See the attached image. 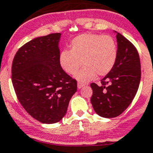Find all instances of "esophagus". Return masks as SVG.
<instances>
[{"mask_svg":"<svg viewBox=\"0 0 153 153\" xmlns=\"http://www.w3.org/2000/svg\"><path fill=\"white\" fill-rule=\"evenodd\" d=\"M83 86H85V84H83V83H81V82H78V83H77V88H78L79 89L82 88Z\"/></svg>","mask_w":153,"mask_h":153,"instance_id":"obj_1","label":"esophagus"}]
</instances>
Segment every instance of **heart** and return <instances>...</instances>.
Here are the masks:
<instances>
[{"label":"heart","mask_w":153,"mask_h":153,"mask_svg":"<svg viewBox=\"0 0 153 153\" xmlns=\"http://www.w3.org/2000/svg\"><path fill=\"white\" fill-rule=\"evenodd\" d=\"M117 59L116 42L109 36L84 33L71 42L70 51H61L59 62L62 69L74 74L82 65L83 68L74 77L81 83L90 82L97 74L103 76L111 72Z\"/></svg>","instance_id":"b5f03b06"}]
</instances>
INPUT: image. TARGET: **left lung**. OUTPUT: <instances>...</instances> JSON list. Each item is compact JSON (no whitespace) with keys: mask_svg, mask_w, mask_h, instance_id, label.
<instances>
[{"mask_svg":"<svg viewBox=\"0 0 153 153\" xmlns=\"http://www.w3.org/2000/svg\"><path fill=\"white\" fill-rule=\"evenodd\" d=\"M116 33L117 59L101 85L91 83V98L95 112L105 118L121 114L131 104L140 81V62L135 47L120 33Z\"/></svg>","mask_w":153,"mask_h":153,"instance_id":"8db88e82","label":"left lung"}]
</instances>
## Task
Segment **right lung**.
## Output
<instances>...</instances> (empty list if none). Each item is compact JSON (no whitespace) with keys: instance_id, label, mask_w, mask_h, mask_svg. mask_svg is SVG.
I'll return each mask as SVG.
<instances>
[{"instance_id":"obj_1","label":"right lung","mask_w":153,"mask_h":153,"mask_svg":"<svg viewBox=\"0 0 153 153\" xmlns=\"http://www.w3.org/2000/svg\"><path fill=\"white\" fill-rule=\"evenodd\" d=\"M61 33L38 37L16 53L12 81L16 96L30 115L42 123L60 121L77 90L76 80L59 62Z\"/></svg>"}]
</instances>
